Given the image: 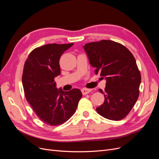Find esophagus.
I'll return each instance as SVG.
<instances>
[{
  "mask_svg": "<svg viewBox=\"0 0 159 159\" xmlns=\"http://www.w3.org/2000/svg\"><path fill=\"white\" fill-rule=\"evenodd\" d=\"M81 93H82L83 95H86V94L90 93L91 91V89H87V88H83V89H81Z\"/></svg>",
  "mask_w": 159,
  "mask_h": 159,
  "instance_id": "obj_1",
  "label": "esophagus"
}]
</instances>
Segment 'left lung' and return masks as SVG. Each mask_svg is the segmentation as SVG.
<instances>
[{"label": "left lung", "instance_id": "left-lung-1", "mask_svg": "<svg viewBox=\"0 0 159 159\" xmlns=\"http://www.w3.org/2000/svg\"><path fill=\"white\" fill-rule=\"evenodd\" d=\"M89 63L107 80L105 100L97 112L107 119L119 121L125 117L139 95L141 76L132 53L120 43L102 40L84 46Z\"/></svg>", "mask_w": 159, "mask_h": 159}]
</instances>
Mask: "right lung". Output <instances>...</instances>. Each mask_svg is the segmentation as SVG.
<instances>
[{
    "mask_svg": "<svg viewBox=\"0 0 159 159\" xmlns=\"http://www.w3.org/2000/svg\"><path fill=\"white\" fill-rule=\"evenodd\" d=\"M71 44H50L36 48L28 55L22 73L28 103L45 124L57 126L74 114L82 93L79 89H57L55 77L60 74V59Z\"/></svg>",
    "mask_w": 159,
    "mask_h": 159,
    "instance_id": "obj_1",
    "label": "right lung"
}]
</instances>
